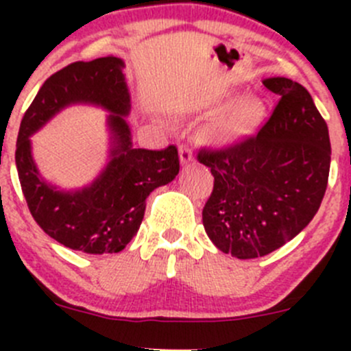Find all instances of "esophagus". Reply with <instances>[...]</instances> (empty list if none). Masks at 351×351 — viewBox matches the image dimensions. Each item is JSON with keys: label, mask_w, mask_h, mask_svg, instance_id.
<instances>
[{"label": "esophagus", "mask_w": 351, "mask_h": 351, "mask_svg": "<svg viewBox=\"0 0 351 351\" xmlns=\"http://www.w3.org/2000/svg\"><path fill=\"white\" fill-rule=\"evenodd\" d=\"M180 161H182V165H189V162L193 161L192 147L185 146V144H182V146H180Z\"/></svg>", "instance_id": "obj_1"}]
</instances>
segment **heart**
Instances as JSON below:
<instances>
[{"mask_svg":"<svg viewBox=\"0 0 351 351\" xmlns=\"http://www.w3.org/2000/svg\"><path fill=\"white\" fill-rule=\"evenodd\" d=\"M265 107L260 98L247 97L219 117L208 129L215 144H232L251 136L263 119Z\"/></svg>","mask_w":351,"mask_h":351,"instance_id":"b5f03b06","label":"heart"}]
</instances>
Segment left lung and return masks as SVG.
I'll return each instance as SVG.
<instances>
[{
	"label": "left lung",
	"instance_id": "1",
	"mask_svg": "<svg viewBox=\"0 0 351 351\" xmlns=\"http://www.w3.org/2000/svg\"><path fill=\"white\" fill-rule=\"evenodd\" d=\"M263 84L280 100L260 132L197 154L214 175L202 210L205 232L239 260L278 250L313 221L331 162L328 125L309 91L289 77Z\"/></svg>",
	"mask_w": 351,
	"mask_h": 351
}]
</instances>
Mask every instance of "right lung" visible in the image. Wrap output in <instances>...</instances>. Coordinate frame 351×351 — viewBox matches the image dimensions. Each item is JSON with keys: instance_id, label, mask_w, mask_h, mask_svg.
<instances>
[{"instance_id": "right-lung-1", "label": "right lung", "mask_w": 351, "mask_h": 351, "mask_svg": "<svg viewBox=\"0 0 351 351\" xmlns=\"http://www.w3.org/2000/svg\"><path fill=\"white\" fill-rule=\"evenodd\" d=\"M122 69L123 61L113 56L62 67L42 84L16 139V169L32 217L52 239L88 254L122 251L139 231L149 193L173 182L180 171L176 146L161 151L132 147L125 122L130 95ZM74 103L98 104L110 112L112 147L109 165L91 186L64 193L38 175L29 136Z\"/></svg>"}]
</instances>
